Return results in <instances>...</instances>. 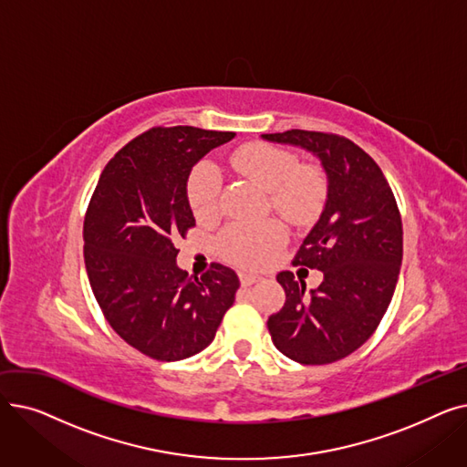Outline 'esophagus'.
<instances>
[{
	"label": "esophagus",
	"instance_id": "1",
	"mask_svg": "<svg viewBox=\"0 0 467 467\" xmlns=\"http://www.w3.org/2000/svg\"><path fill=\"white\" fill-rule=\"evenodd\" d=\"M259 278H261V276L255 275V273H248V271H242V273H240V282H242V285H252V284H255Z\"/></svg>",
	"mask_w": 467,
	"mask_h": 467
}]
</instances>
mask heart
Instances as JSON below:
<instances>
[{
	"mask_svg": "<svg viewBox=\"0 0 467 467\" xmlns=\"http://www.w3.org/2000/svg\"><path fill=\"white\" fill-rule=\"evenodd\" d=\"M229 164L242 176L252 178L271 194L273 208L291 223H305L322 206L326 194L324 171L301 166L296 153L268 143H248L229 157ZM221 174L213 164H201L187 183L192 213L210 219L217 213ZM225 255L242 265H261L284 242V229L276 221H236L219 238Z\"/></svg>",
	"mask_w": 467,
	"mask_h": 467,
	"instance_id": "b5f03b06",
	"label": "heart"
}]
</instances>
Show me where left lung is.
<instances>
[{
	"mask_svg": "<svg viewBox=\"0 0 467 467\" xmlns=\"http://www.w3.org/2000/svg\"><path fill=\"white\" fill-rule=\"evenodd\" d=\"M263 140L303 147L322 161L327 176L322 215L293 259L322 271L324 282L306 291L293 273H280L285 303L266 326L289 359L333 363L375 333L394 297L403 259L396 196L379 164L345 136L293 129Z\"/></svg>",
	"mask_w": 467,
	"mask_h": 467,
	"instance_id": "obj_1",
	"label": "left lung"
}]
</instances>
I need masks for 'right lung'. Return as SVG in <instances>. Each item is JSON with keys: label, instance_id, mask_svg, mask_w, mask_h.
I'll use <instances>...</instances> for the list:
<instances>
[{"label": "right lung", "instance_id": "1", "mask_svg": "<svg viewBox=\"0 0 467 467\" xmlns=\"http://www.w3.org/2000/svg\"><path fill=\"white\" fill-rule=\"evenodd\" d=\"M234 138L194 127H157L106 164L87 208L85 266L115 333L141 354L178 361L202 352L233 306L238 276L213 263L201 278L176 263V240L194 227L192 166Z\"/></svg>", "mask_w": 467, "mask_h": 467}]
</instances>
